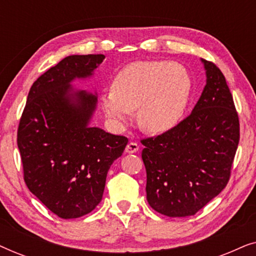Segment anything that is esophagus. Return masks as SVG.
I'll return each instance as SVG.
<instances>
[{
	"label": "esophagus",
	"instance_id": "34e87169",
	"mask_svg": "<svg viewBox=\"0 0 256 256\" xmlns=\"http://www.w3.org/2000/svg\"><path fill=\"white\" fill-rule=\"evenodd\" d=\"M140 149V146L136 142H129L127 146H126V150L124 152L127 154H134V152H138Z\"/></svg>",
	"mask_w": 256,
	"mask_h": 256
}]
</instances>
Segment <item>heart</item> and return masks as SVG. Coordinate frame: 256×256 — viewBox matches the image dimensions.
Instances as JSON below:
<instances>
[{"mask_svg": "<svg viewBox=\"0 0 256 256\" xmlns=\"http://www.w3.org/2000/svg\"><path fill=\"white\" fill-rule=\"evenodd\" d=\"M192 90L194 82L185 66L169 60L135 62L118 71L112 90L101 94L100 106L118 128L124 127L138 108L140 126L162 134L183 118Z\"/></svg>", "mask_w": 256, "mask_h": 256, "instance_id": "b5f03b06", "label": "heart"}]
</instances>
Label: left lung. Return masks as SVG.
Returning <instances> with one entry per match:
<instances>
[{
	"label": "left lung",
	"instance_id": "left-lung-1",
	"mask_svg": "<svg viewBox=\"0 0 256 256\" xmlns=\"http://www.w3.org/2000/svg\"><path fill=\"white\" fill-rule=\"evenodd\" d=\"M206 85L191 114L172 130L142 140L146 200L166 216H194L228 183L239 118L222 71L202 59Z\"/></svg>",
	"mask_w": 256,
	"mask_h": 256
}]
</instances>
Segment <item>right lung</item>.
I'll list each match as a JSON object with an SVG mask.
<instances>
[{"label": "right lung", "instance_id": "1", "mask_svg": "<svg viewBox=\"0 0 256 256\" xmlns=\"http://www.w3.org/2000/svg\"><path fill=\"white\" fill-rule=\"evenodd\" d=\"M104 54L68 56L31 86L17 132L24 180L59 218L93 211L102 199L107 172L124 152V136L90 121L98 96L72 86L92 78Z\"/></svg>", "mask_w": 256, "mask_h": 256}]
</instances>
